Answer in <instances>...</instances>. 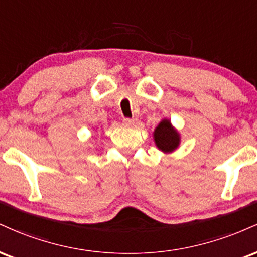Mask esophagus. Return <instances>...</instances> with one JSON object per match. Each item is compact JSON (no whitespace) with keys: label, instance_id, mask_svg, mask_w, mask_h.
I'll list each match as a JSON object with an SVG mask.
<instances>
[{"label":"esophagus","instance_id":"esophagus-1","mask_svg":"<svg viewBox=\"0 0 257 257\" xmlns=\"http://www.w3.org/2000/svg\"><path fill=\"white\" fill-rule=\"evenodd\" d=\"M123 123H124V125H126V126H132V125H134V119L123 118Z\"/></svg>","mask_w":257,"mask_h":257}]
</instances>
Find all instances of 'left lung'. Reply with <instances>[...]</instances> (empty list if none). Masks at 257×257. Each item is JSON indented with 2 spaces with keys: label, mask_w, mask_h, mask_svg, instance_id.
Masks as SVG:
<instances>
[{
  "label": "left lung",
  "mask_w": 257,
  "mask_h": 257,
  "mask_svg": "<svg viewBox=\"0 0 257 257\" xmlns=\"http://www.w3.org/2000/svg\"><path fill=\"white\" fill-rule=\"evenodd\" d=\"M156 145L163 152H172L179 146L180 138L178 132L170 124V120L164 119L155 131Z\"/></svg>",
  "instance_id": "left-lung-1"
}]
</instances>
